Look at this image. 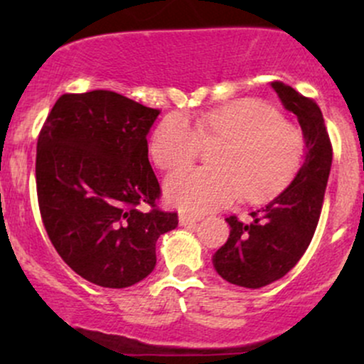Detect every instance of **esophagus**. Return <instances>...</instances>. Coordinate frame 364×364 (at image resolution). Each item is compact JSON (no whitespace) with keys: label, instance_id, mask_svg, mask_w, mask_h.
I'll use <instances>...</instances> for the list:
<instances>
[{"label":"esophagus","instance_id":"obj_1","mask_svg":"<svg viewBox=\"0 0 364 364\" xmlns=\"http://www.w3.org/2000/svg\"><path fill=\"white\" fill-rule=\"evenodd\" d=\"M205 214H198V212H181L179 214V224L181 225H190V224H195L198 223V220H202Z\"/></svg>","mask_w":364,"mask_h":364}]
</instances>
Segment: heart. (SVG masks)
<instances>
[{
    "instance_id": "b5f03b06",
    "label": "heart",
    "mask_w": 364,
    "mask_h": 364,
    "mask_svg": "<svg viewBox=\"0 0 364 364\" xmlns=\"http://www.w3.org/2000/svg\"><path fill=\"white\" fill-rule=\"evenodd\" d=\"M203 140H225L215 152L219 168H191L173 174L166 193L186 210H210L243 196L262 202L284 190L298 174L304 157V136L265 102H229L196 118L181 112L166 116L150 139V154L161 169L191 164Z\"/></svg>"
}]
</instances>
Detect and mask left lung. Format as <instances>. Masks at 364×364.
I'll return each mask as SVG.
<instances>
[{
  "mask_svg": "<svg viewBox=\"0 0 364 364\" xmlns=\"http://www.w3.org/2000/svg\"><path fill=\"white\" fill-rule=\"evenodd\" d=\"M287 111L294 112L306 141L301 169L281 195L252 212L250 220L229 215L228 241L214 255L217 274L236 286L257 289L286 275L311 243L318 225L332 166V144L323 114L313 99L272 82Z\"/></svg>",
  "mask_w": 364,
  "mask_h": 364,
  "instance_id": "left-lung-1",
  "label": "left lung"
}]
</instances>
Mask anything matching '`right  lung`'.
Returning a JSON list of instances; mask_svg holds the SVG:
<instances>
[{
	"instance_id": "1",
	"label": "right lung",
	"mask_w": 364,
	"mask_h": 364,
	"mask_svg": "<svg viewBox=\"0 0 364 364\" xmlns=\"http://www.w3.org/2000/svg\"><path fill=\"white\" fill-rule=\"evenodd\" d=\"M159 109L111 90L63 94L37 139L36 186L49 240L70 269L129 287L156 267L159 236L178 228L149 162Z\"/></svg>"
}]
</instances>
